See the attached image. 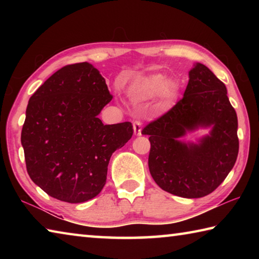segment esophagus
Listing matches in <instances>:
<instances>
[{
	"instance_id": "obj_1",
	"label": "esophagus",
	"mask_w": 259,
	"mask_h": 259,
	"mask_svg": "<svg viewBox=\"0 0 259 259\" xmlns=\"http://www.w3.org/2000/svg\"><path fill=\"white\" fill-rule=\"evenodd\" d=\"M134 133L136 136H142V122L140 121H135L134 122Z\"/></svg>"
}]
</instances>
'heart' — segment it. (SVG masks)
Listing matches in <instances>:
<instances>
[{
	"label": "heart",
	"instance_id": "b5f03b06",
	"mask_svg": "<svg viewBox=\"0 0 259 259\" xmlns=\"http://www.w3.org/2000/svg\"><path fill=\"white\" fill-rule=\"evenodd\" d=\"M178 88L172 81H166L163 74L155 73L136 81L131 87V94L138 99H150L160 94L163 104H170L176 98Z\"/></svg>",
	"mask_w": 259,
	"mask_h": 259
}]
</instances>
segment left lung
<instances>
[{
	"instance_id": "obj_1",
	"label": "left lung",
	"mask_w": 259,
	"mask_h": 259,
	"mask_svg": "<svg viewBox=\"0 0 259 259\" xmlns=\"http://www.w3.org/2000/svg\"><path fill=\"white\" fill-rule=\"evenodd\" d=\"M210 125L212 133L200 144L178 140L186 131ZM142 131L150 136L153 179L163 191L182 198H202L213 192L238 157V116L226 87L199 63L190 71L184 97Z\"/></svg>"
}]
</instances>
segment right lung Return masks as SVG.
Wrapping results in <instances>:
<instances>
[{
    "instance_id": "add662e5",
    "label": "right lung",
    "mask_w": 259,
    "mask_h": 259,
    "mask_svg": "<svg viewBox=\"0 0 259 259\" xmlns=\"http://www.w3.org/2000/svg\"><path fill=\"white\" fill-rule=\"evenodd\" d=\"M112 98L89 63L60 68L29 98L21 145L30 179L48 195L81 203L103 190L109 159L134 134L130 122L98 117Z\"/></svg>"
}]
</instances>
